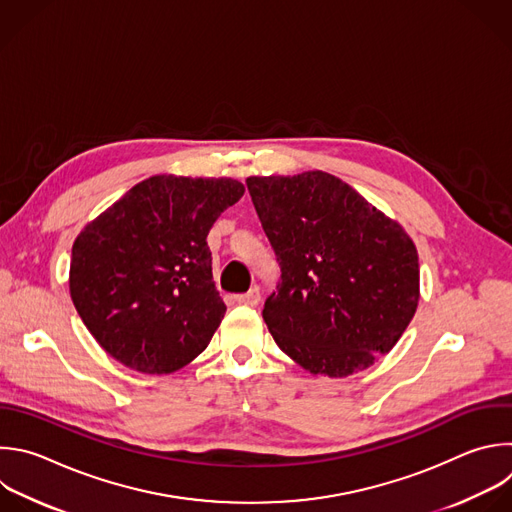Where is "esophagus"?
<instances>
[{
	"mask_svg": "<svg viewBox=\"0 0 512 512\" xmlns=\"http://www.w3.org/2000/svg\"><path fill=\"white\" fill-rule=\"evenodd\" d=\"M235 301H237V303H241V305L255 307V305L261 301V293H259V289H257V287H253V289H249L247 293L237 295V297H235Z\"/></svg>",
	"mask_w": 512,
	"mask_h": 512,
	"instance_id": "1",
	"label": "esophagus"
}]
</instances>
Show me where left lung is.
I'll use <instances>...</instances> for the list:
<instances>
[{"instance_id":"8db88e82","label":"left lung","mask_w":512,"mask_h":512,"mask_svg":"<svg viewBox=\"0 0 512 512\" xmlns=\"http://www.w3.org/2000/svg\"><path fill=\"white\" fill-rule=\"evenodd\" d=\"M247 189L281 265L263 307L275 344L315 376L370 368L398 344L418 307L410 235L323 170L249 177Z\"/></svg>"}]
</instances>
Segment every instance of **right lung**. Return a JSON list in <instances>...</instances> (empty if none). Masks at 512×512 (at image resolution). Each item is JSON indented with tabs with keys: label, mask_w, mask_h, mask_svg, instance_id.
<instances>
[{
	"label": "right lung",
	"mask_w": 512,
	"mask_h": 512,
	"mask_svg": "<svg viewBox=\"0 0 512 512\" xmlns=\"http://www.w3.org/2000/svg\"><path fill=\"white\" fill-rule=\"evenodd\" d=\"M245 187L156 175L90 221L72 245L70 297L106 354L140 374L191 364L225 317L207 235Z\"/></svg>",
	"instance_id": "obj_1"
}]
</instances>
